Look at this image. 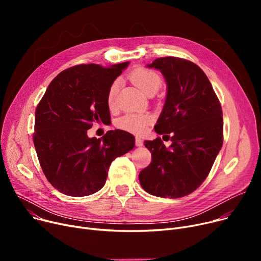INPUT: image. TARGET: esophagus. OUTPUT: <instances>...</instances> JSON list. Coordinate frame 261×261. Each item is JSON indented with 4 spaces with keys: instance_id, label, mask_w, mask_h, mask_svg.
I'll return each mask as SVG.
<instances>
[{
    "instance_id": "esophagus-1",
    "label": "esophagus",
    "mask_w": 261,
    "mask_h": 261,
    "mask_svg": "<svg viewBox=\"0 0 261 261\" xmlns=\"http://www.w3.org/2000/svg\"><path fill=\"white\" fill-rule=\"evenodd\" d=\"M135 145L138 147H141V146L144 145V141H143L142 138H140V136H136V138H135Z\"/></svg>"
}]
</instances>
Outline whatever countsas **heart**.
<instances>
[{"label": "heart", "instance_id": "1", "mask_svg": "<svg viewBox=\"0 0 261 261\" xmlns=\"http://www.w3.org/2000/svg\"><path fill=\"white\" fill-rule=\"evenodd\" d=\"M130 79L133 84H135L146 94L152 90L158 91L162 85V77L156 72L144 67L134 70L130 74ZM118 89L119 80H114L112 85L110 86L107 94V102L110 108H112L115 105ZM151 119L152 116L149 113L131 112L118 118L116 121V126L121 130H126L133 133H143L147 129Z\"/></svg>", "mask_w": 261, "mask_h": 261}]
</instances>
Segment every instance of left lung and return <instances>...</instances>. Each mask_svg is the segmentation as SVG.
Masks as SVG:
<instances>
[{"label": "left lung", "mask_w": 261, "mask_h": 261, "mask_svg": "<svg viewBox=\"0 0 261 261\" xmlns=\"http://www.w3.org/2000/svg\"><path fill=\"white\" fill-rule=\"evenodd\" d=\"M147 66L161 71L167 82L154 130L170 134L172 144L167 148L161 138L145 142L152 160L140 172V183L150 195L181 198L206 179L222 147L221 105L207 76L194 62L163 57Z\"/></svg>", "instance_id": "1"}]
</instances>
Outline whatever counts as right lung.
Wrapping results in <instances>:
<instances>
[{
	"label": "right lung",
	"mask_w": 261,
	"mask_h": 261,
	"mask_svg": "<svg viewBox=\"0 0 261 261\" xmlns=\"http://www.w3.org/2000/svg\"><path fill=\"white\" fill-rule=\"evenodd\" d=\"M129 62L79 64L55 77L35 114L34 144L47 181L60 193L85 197L100 190L110 165L134 148L123 130L89 138L94 122L110 120L107 94Z\"/></svg>",
	"instance_id": "1"
}]
</instances>
